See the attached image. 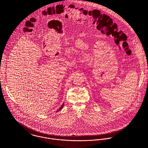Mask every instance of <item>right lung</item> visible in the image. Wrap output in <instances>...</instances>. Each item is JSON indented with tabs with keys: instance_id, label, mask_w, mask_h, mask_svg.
Instances as JSON below:
<instances>
[{
	"instance_id": "1",
	"label": "right lung",
	"mask_w": 148,
	"mask_h": 148,
	"mask_svg": "<svg viewBox=\"0 0 148 148\" xmlns=\"http://www.w3.org/2000/svg\"><path fill=\"white\" fill-rule=\"evenodd\" d=\"M63 106H64V103H63V105H62V106H61V107H60V108H59V110H57V112H58V111H59V110H61V109H62V108H63Z\"/></svg>"
}]
</instances>
